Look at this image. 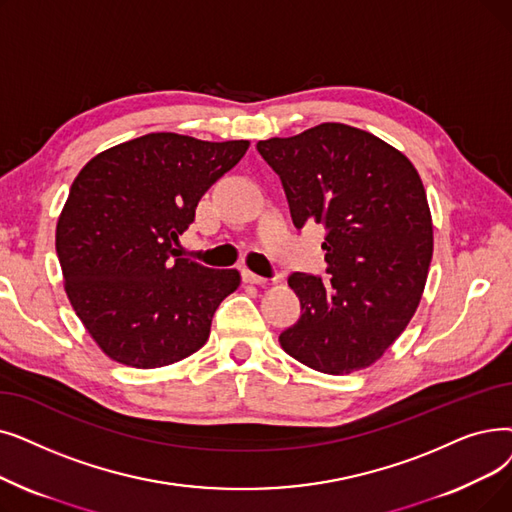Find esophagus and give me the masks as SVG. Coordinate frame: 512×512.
<instances>
[{
	"label": "esophagus",
	"mask_w": 512,
	"mask_h": 512,
	"mask_svg": "<svg viewBox=\"0 0 512 512\" xmlns=\"http://www.w3.org/2000/svg\"><path fill=\"white\" fill-rule=\"evenodd\" d=\"M242 280H244V282H249V284H259V286H263V284H268V282H270L268 278L257 276V274L249 272V270H244V272H242Z\"/></svg>",
	"instance_id": "1"
}]
</instances>
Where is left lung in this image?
Returning a JSON list of instances; mask_svg holds the SVG:
<instances>
[{
  "instance_id": "8db88e82",
  "label": "left lung",
  "mask_w": 512,
  "mask_h": 512,
  "mask_svg": "<svg viewBox=\"0 0 512 512\" xmlns=\"http://www.w3.org/2000/svg\"><path fill=\"white\" fill-rule=\"evenodd\" d=\"M257 150L280 175L293 224L326 228L330 282L288 276L303 314L280 335L282 349L324 374L368 368L425 291L433 221L418 171L397 148L343 123L261 140Z\"/></svg>"
}]
</instances>
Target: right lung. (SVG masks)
I'll return each mask as SVG.
<instances>
[{"label": "right lung", "instance_id": "right-lung-1", "mask_svg": "<svg viewBox=\"0 0 512 512\" xmlns=\"http://www.w3.org/2000/svg\"><path fill=\"white\" fill-rule=\"evenodd\" d=\"M247 148V140L148 133L96 154L75 177L56 253L66 297L110 360L161 368L207 343L240 274L177 257L173 244Z\"/></svg>", "mask_w": 512, "mask_h": 512}]
</instances>
